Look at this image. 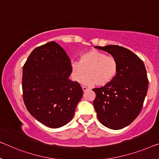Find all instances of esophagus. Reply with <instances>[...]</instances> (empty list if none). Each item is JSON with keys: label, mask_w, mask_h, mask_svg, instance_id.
Here are the masks:
<instances>
[{"label": "esophagus", "mask_w": 159, "mask_h": 159, "mask_svg": "<svg viewBox=\"0 0 159 159\" xmlns=\"http://www.w3.org/2000/svg\"><path fill=\"white\" fill-rule=\"evenodd\" d=\"M82 89H83V91H84V92H86V91H87V90H88L87 88L86 87H84V86L82 87Z\"/></svg>", "instance_id": "34e87169"}]
</instances>
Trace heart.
I'll list each match as a JSON object with an SVG mask.
<instances>
[{"label":"heart","mask_w":159,"mask_h":159,"mask_svg":"<svg viewBox=\"0 0 159 159\" xmlns=\"http://www.w3.org/2000/svg\"><path fill=\"white\" fill-rule=\"evenodd\" d=\"M118 70V63L112 56L97 50H90L83 53L80 61H72L71 72L73 80L81 81L85 72L87 75L83 78L85 84L104 86L112 81Z\"/></svg>","instance_id":"obj_1"}]
</instances>
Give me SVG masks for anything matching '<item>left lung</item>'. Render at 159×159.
I'll return each instance as SVG.
<instances>
[{
  "label": "left lung",
  "mask_w": 159,
  "mask_h": 159,
  "mask_svg": "<svg viewBox=\"0 0 159 159\" xmlns=\"http://www.w3.org/2000/svg\"><path fill=\"white\" fill-rule=\"evenodd\" d=\"M114 57L118 70L112 81L92 90L93 104L99 121L118 130L129 125L140 113L147 93L148 81L144 63L131 50L119 45L96 46Z\"/></svg>",
  "instance_id": "left-lung-1"
}]
</instances>
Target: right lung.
<instances>
[{
    "instance_id": "add662e5",
    "label": "right lung",
    "mask_w": 159,
    "mask_h": 159,
    "mask_svg": "<svg viewBox=\"0 0 159 159\" xmlns=\"http://www.w3.org/2000/svg\"><path fill=\"white\" fill-rule=\"evenodd\" d=\"M71 62L52 41L34 49L23 68L24 103L38 121L59 128L71 121L83 95L82 87L69 79Z\"/></svg>"
}]
</instances>
